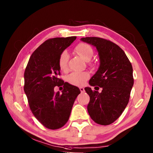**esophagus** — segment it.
<instances>
[{"label": "esophagus", "mask_w": 153, "mask_h": 153, "mask_svg": "<svg viewBox=\"0 0 153 153\" xmlns=\"http://www.w3.org/2000/svg\"><path fill=\"white\" fill-rule=\"evenodd\" d=\"M79 90H80V91H81V92H85V90H84V88L83 87H80L79 88Z\"/></svg>", "instance_id": "obj_1"}]
</instances>
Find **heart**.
Returning <instances> with one entry per match:
<instances>
[{
	"label": "heart",
	"mask_w": 153,
	"mask_h": 153,
	"mask_svg": "<svg viewBox=\"0 0 153 153\" xmlns=\"http://www.w3.org/2000/svg\"><path fill=\"white\" fill-rule=\"evenodd\" d=\"M74 51L86 61H89L93 56V50L90 46L85 43H80L74 48ZM69 55L67 51L61 54L59 59V65L61 70H66ZM89 75L86 72H73L67 77V80L69 84L74 86H82L88 79Z\"/></svg>",
	"instance_id": "obj_1"
}]
</instances>
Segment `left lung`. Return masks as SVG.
I'll list each match as a JSON object with an SVG mask.
<instances>
[{
	"instance_id": "1",
	"label": "left lung",
	"mask_w": 153,
	"mask_h": 153,
	"mask_svg": "<svg viewBox=\"0 0 153 153\" xmlns=\"http://www.w3.org/2000/svg\"><path fill=\"white\" fill-rule=\"evenodd\" d=\"M80 40L97 48L100 61L99 67L89 84L95 86V90L99 89L98 86L102 88V92L85 88L90 98L88 111L94 122L109 125L120 117L129 102L134 85L132 66L124 51L116 44L97 37Z\"/></svg>"
}]
</instances>
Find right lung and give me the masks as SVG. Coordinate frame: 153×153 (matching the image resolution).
I'll return each instance as SVG.
<instances>
[{
    "label": "right lung",
    "mask_w": 153,
    "mask_h": 153,
    "mask_svg": "<svg viewBox=\"0 0 153 153\" xmlns=\"http://www.w3.org/2000/svg\"><path fill=\"white\" fill-rule=\"evenodd\" d=\"M76 36L46 40L33 52L24 73V92L35 117L51 129L61 128L68 121L79 88L59 78L61 54L73 43ZM63 85L61 94L56 86Z\"/></svg>",
    "instance_id": "1"
}]
</instances>
